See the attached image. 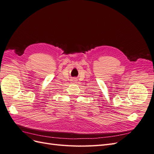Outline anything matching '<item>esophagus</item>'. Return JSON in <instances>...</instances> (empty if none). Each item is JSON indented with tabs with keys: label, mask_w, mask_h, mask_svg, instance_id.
<instances>
[{
	"label": "esophagus",
	"mask_w": 154,
	"mask_h": 154,
	"mask_svg": "<svg viewBox=\"0 0 154 154\" xmlns=\"http://www.w3.org/2000/svg\"><path fill=\"white\" fill-rule=\"evenodd\" d=\"M71 82H72L73 83H76L77 82V80H76V78H74V79H72Z\"/></svg>",
	"instance_id": "1"
}]
</instances>
